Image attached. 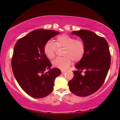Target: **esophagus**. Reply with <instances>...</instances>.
Segmentation results:
<instances>
[{"label":"esophagus","mask_w":120,"mask_h":120,"mask_svg":"<svg viewBox=\"0 0 120 120\" xmlns=\"http://www.w3.org/2000/svg\"><path fill=\"white\" fill-rule=\"evenodd\" d=\"M65 72H66V71H63V70H62V71H61V73H62V74H64V73H65Z\"/></svg>","instance_id":"34e87169"}]
</instances>
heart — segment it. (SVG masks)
Segmentation results:
<instances>
[{
    "label": "heart",
    "instance_id": "b5f03b06",
    "mask_svg": "<svg viewBox=\"0 0 120 120\" xmlns=\"http://www.w3.org/2000/svg\"><path fill=\"white\" fill-rule=\"evenodd\" d=\"M57 48H64L63 57H59L52 61L54 67L66 69L72 64V60L79 62L85 54L86 47L82 41L63 34L57 37L55 42L49 40L44 46V52L47 58L52 59L55 56Z\"/></svg>",
    "mask_w": 120,
    "mask_h": 120
}]
</instances>
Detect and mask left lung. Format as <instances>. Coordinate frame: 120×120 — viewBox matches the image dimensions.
<instances>
[{
	"instance_id": "left-lung-1",
	"label": "left lung",
	"mask_w": 120,
	"mask_h": 120,
	"mask_svg": "<svg viewBox=\"0 0 120 120\" xmlns=\"http://www.w3.org/2000/svg\"><path fill=\"white\" fill-rule=\"evenodd\" d=\"M71 33L82 39L86 52L75 66L78 71H73L74 77L68 86L73 94L85 97L96 92L104 83L110 66V53L106 39L93 32L81 30ZM82 70L85 71L83 76Z\"/></svg>"
}]
</instances>
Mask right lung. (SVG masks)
Wrapping results in <instances>:
<instances>
[{"mask_svg": "<svg viewBox=\"0 0 120 120\" xmlns=\"http://www.w3.org/2000/svg\"><path fill=\"white\" fill-rule=\"evenodd\" d=\"M59 33L38 29L19 39L14 46L11 60L14 77L22 90L34 98L51 93L54 80L61 73L59 68H51L52 64L44 52L46 42Z\"/></svg>", "mask_w": 120, "mask_h": 120, "instance_id": "right-lung-1", "label": "right lung"}]
</instances>
